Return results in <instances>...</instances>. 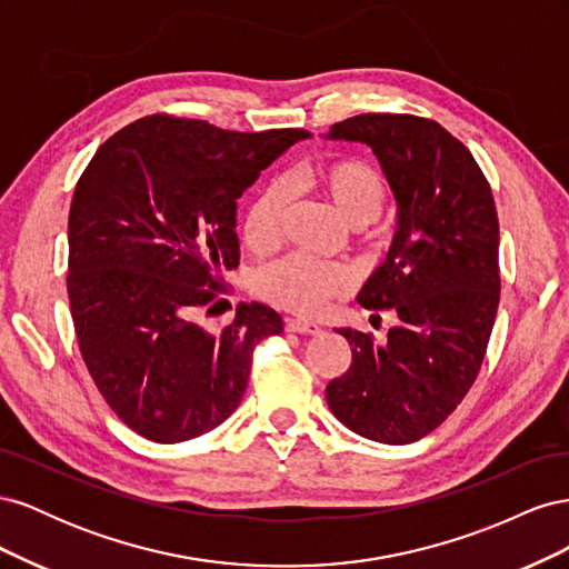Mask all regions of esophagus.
Segmentation results:
<instances>
[{
    "label": "esophagus",
    "instance_id": "esophagus-1",
    "mask_svg": "<svg viewBox=\"0 0 569 569\" xmlns=\"http://www.w3.org/2000/svg\"><path fill=\"white\" fill-rule=\"evenodd\" d=\"M287 332H297V335H320L322 330L316 322H308V320H287Z\"/></svg>",
    "mask_w": 569,
    "mask_h": 569
}]
</instances>
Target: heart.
Returning a JSON list of instances; mask_svg holds the SVG:
<instances>
[{"mask_svg":"<svg viewBox=\"0 0 569 569\" xmlns=\"http://www.w3.org/2000/svg\"><path fill=\"white\" fill-rule=\"evenodd\" d=\"M306 182L318 187L337 213L353 228L370 226L380 218L387 201V184L377 170L358 159H335L316 166ZM289 187L284 182L268 184L253 199L244 218V239L253 249H268L282 234L289 211ZM356 278L351 268L325 263L301 253H289L266 263L253 274L258 297L291 313L316 316L330 301L347 297Z\"/></svg>","mask_w":569,"mask_h":569,"instance_id":"b5f03b06","label":"heart"}]
</instances>
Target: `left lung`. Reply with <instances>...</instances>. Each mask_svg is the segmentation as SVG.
Masks as SVG:
<instances>
[{
	"instance_id": "8db88e82",
	"label": "left lung",
	"mask_w": 569,
	"mask_h": 569,
	"mask_svg": "<svg viewBox=\"0 0 569 569\" xmlns=\"http://www.w3.org/2000/svg\"><path fill=\"white\" fill-rule=\"evenodd\" d=\"M327 140L368 144L399 211L385 263L358 295L399 318L387 339L343 327L351 368L325 389L335 418L380 443H412L470 391L501 297L498 216L472 153L435 120L360 113Z\"/></svg>"
}]
</instances>
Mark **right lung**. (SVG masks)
<instances>
[{
  "instance_id": "right-lung-1",
  "label": "right lung",
  "mask_w": 569,
  "mask_h": 569,
  "mask_svg": "<svg viewBox=\"0 0 569 569\" xmlns=\"http://www.w3.org/2000/svg\"><path fill=\"white\" fill-rule=\"evenodd\" d=\"M306 137L157 113L109 137L80 176L68 213L76 337L99 393L144 439L178 443L226 422L253 347L282 332L256 301L220 332L197 313L239 266L237 199Z\"/></svg>"
}]
</instances>
